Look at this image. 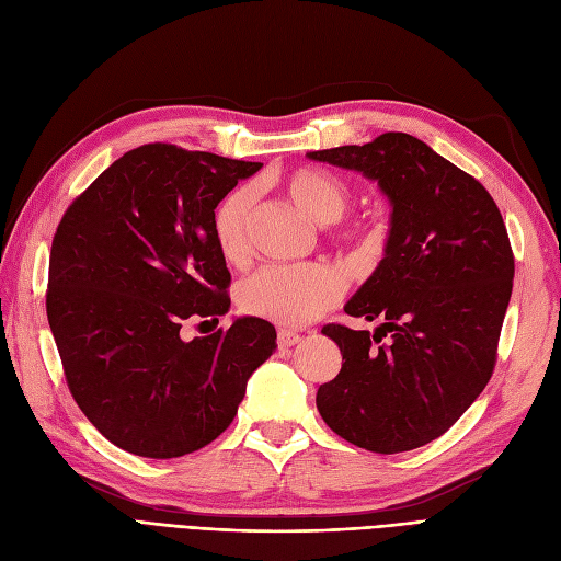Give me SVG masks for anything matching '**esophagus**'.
<instances>
[{
    "instance_id": "esophagus-1",
    "label": "esophagus",
    "mask_w": 561,
    "mask_h": 561,
    "mask_svg": "<svg viewBox=\"0 0 561 561\" xmlns=\"http://www.w3.org/2000/svg\"><path fill=\"white\" fill-rule=\"evenodd\" d=\"M278 348H290V346H295V344H299L301 342V334H297V332H290V330H278Z\"/></svg>"
}]
</instances>
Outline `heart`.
Returning <instances> with one entry per match:
<instances>
[{
  "label": "heart",
  "mask_w": 561,
  "mask_h": 561,
  "mask_svg": "<svg viewBox=\"0 0 561 561\" xmlns=\"http://www.w3.org/2000/svg\"><path fill=\"white\" fill-rule=\"evenodd\" d=\"M285 190L313 222L328 225L344 213L348 203L346 184L318 168H299L285 180ZM252 190H233L215 213V239L229 262H239L248 252V222ZM360 239L371 243V233ZM344 293V283L328 264H274L243 280L239 290L241 309L287 328H299L325 313Z\"/></svg>",
  "instance_id": "heart-1"
}]
</instances>
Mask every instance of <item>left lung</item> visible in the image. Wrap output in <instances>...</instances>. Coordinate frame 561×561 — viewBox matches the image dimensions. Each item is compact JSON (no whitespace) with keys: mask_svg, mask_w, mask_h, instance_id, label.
I'll list each match as a JSON object with an SVG mask.
<instances>
[{"mask_svg":"<svg viewBox=\"0 0 561 561\" xmlns=\"http://www.w3.org/2000/svg\"><path fill=\"white\" fill-rule=\"evenodd\" d=\"M375 180L390 203L383 260L348 301L375 332L325 325L342 371L318 388L322 421L377 454L447 433L491 379L515 257L484 186L407 133L309 151Z\"/></svg>","mask_w":561,"mask_h":561,"instance_id":"8db88e82","label":"left lung"}]
</instances>
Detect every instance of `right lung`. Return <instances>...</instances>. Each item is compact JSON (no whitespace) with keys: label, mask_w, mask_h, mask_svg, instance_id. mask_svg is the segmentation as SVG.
I'll return each mask as SVG.
<instances>
[{"label":"right lung","mask_w":561,"mask_h":561,"mask_svg":"<svg viewBox=\"0 0 561 561\" xmlns=\"http://www.w3.org/2000/svg\"><path fill=\"white\" fill-rule=\"evenodd\" d=\"M260 168L142 145L62 215L46 316L72 398L112 445L147 458L210 445L276 351V328L254 316L192 342L180 334L186 320L229 311L215 208Z\"/></svg>","instance_id":"add662e5"}]
</instances>
